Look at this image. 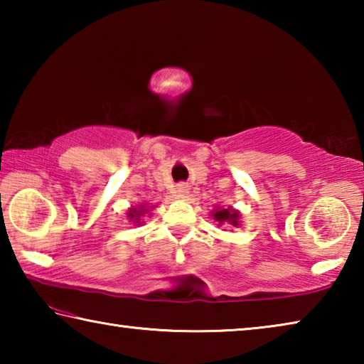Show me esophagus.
<instances>
[{
  "label": "esophagus",
  "mask_w": 364,
  "mask_h": 364,
  "mask_svg": "<svg viewBox=\"0 0 364 364\" xmlns=\"http://www.w3.org/2000/svg\"><path fill=\"white\" fill-rule=\"evenodd\" d=\"M188 193H189V186L186 183H180L176 186V194L180 196V197H186L188 196Z\"/></svg>",
  "instance_id": "34e87169"
}]
</instances>
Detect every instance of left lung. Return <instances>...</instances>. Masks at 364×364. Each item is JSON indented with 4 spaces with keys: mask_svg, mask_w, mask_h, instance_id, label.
<instances>
[{
    "mask_svg": "<svg viewBox=\"0 0 364 364\" xmlns=\"http://www.w3.org/2000/svg\"><path fill=\"white\" fill-rule=\"evenodd\" d=\"M210 215L220 225H230L234 228L241 225V212L232 207H215Z\"/></svg>",
    "mask_w": 364,
    "mask_h": 364,
    "instance_id": "left-lung-1",
    "label": "left lung"
}]
</instances>
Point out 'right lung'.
<instances>
[{"label": "right lung", "instance_id": "obj_1", "mask_svg": "<svg viewBox=\"0 0 364 364\" xmlns=\"http://www.w3.org/2000/svg\"><path fill=\"white\" fill-rule=\"evenodd\" d=\"M154 205H147V204H138V205H132L127 210V220H130L134 226L143 225V217H146V213H149L151 210H154ZM151 215V213H149Z\"/></svg>", "mask_w": 364, "mask_h": 364}]
</instances>
